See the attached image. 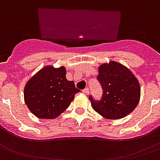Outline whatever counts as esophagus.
Returning a JSON list of instances; mask_svg holds the SVG:
<instances>
[{
	"mask_svg": "<svg viewBox=\"0 0 160 160\" xmlns=\"http://www.w3.org/2000/svg\"><path fill=\"white\" fill-rule=\"evenodd\" d=\"M82 93H83L84 94H86V95H88V93H89V89H88V88H84V89L82 90Z\"/></svg>",
	"mask_w": 160,
	"mask_h": 160,
	"instance_id": "34e87169",
	"label": "esophagus"
}]
</instances>
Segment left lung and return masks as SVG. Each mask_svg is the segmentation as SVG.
I'll use <instances>...</instances> for the list:
<instances>
[{
	"mask_svg": "<svg viewBox=\"0 0 160 160\" xmlns=\"http://www.w3.org/2000/svg\"><path fill=\"white\" fill-rule=\"evenodd\" d=\"M98 71L103 94L100 101L88 97L93 109L108 119L122 118L133 112L139 103L141 88L132 72L114 61L101 65Z\"/></svg>",
	"mask_w": 160,
	"mask_h": 160,
	"instance_id": "obj_1",
	"label": "left lung"
}]
</instances>
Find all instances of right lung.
Listing matches in <instances>:
<instances>
[{"label":"right lung","instance_id":"add662e5","mask_svg":"<svg viewBox=\"0 0 160 160\" xmlns=\"http://www.w3.org/2000/svg\"><path fill=\"white\" fill-rule=\"evenodd\" d=\"M66 75L64 66H46L28 81L24 87V101L35 116L53 119L68 108L80 90Z\"/></svg>","mask_w":160,"mask_h":160}]
</instances>
